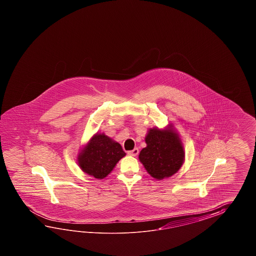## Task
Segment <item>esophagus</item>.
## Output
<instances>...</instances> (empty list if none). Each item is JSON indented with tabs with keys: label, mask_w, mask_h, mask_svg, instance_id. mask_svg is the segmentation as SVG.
I'll list each match as a JSON object with an SVG mask.
<instances>
[{
	"label": "esophagus",
	"mask_w": 256,
	"mask_h": 256,
	"mask_svg": "<svg viewBox=\"0 0 256 256\" xmlns=\"http://www.w3.org/2000/svg\"><path fill=\"white\" fill-rule=\"evenodd\" d=\"M138 154H139V150H138V148H134V150L128 151V154H129V156H136Z\"/></svg>",
	"instance_id": "esophagus-1"
}]
</instances>
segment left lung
<instances>
[{"label": "left lung", "mask_w": 256, "mask_h": 256, "mask_svg": "<svg viewBox=\"0 0 256 256\" xmlns=\"http://www.w3.org/2000/svg\"><path fill=\"white\" fill-rule=\"evenodd\" d=\"M146 147L142 148L139 160L148 174L161 180L176 174L185 160V152L178 134L173 126L160 130L149 129L146 136Z\"/></svg>", "instance_id": "left-lung-1"}]
</instances>
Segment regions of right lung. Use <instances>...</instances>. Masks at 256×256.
Here are the masks:
<instances>
[{
	"label": "right lung",
	"mask_w": 256,
	"mask_h": 256,
	"mask_svg": "<svg viewBox=\"0 0 256 256\" xmlns=\"http://www.w3.org/2000/svg\"><path fill=\"white\" fill-rule=\"evenodd\" d=\"M126 154L119 142L104 134H96L78 154V164L86 174L102 180Z\"/></svg>",
	"instance_id": "obj_1"
}]
</instances>
